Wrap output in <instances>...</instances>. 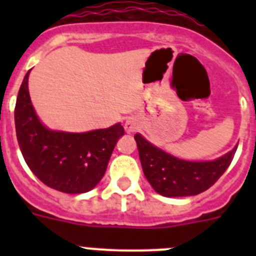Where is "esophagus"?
Wrapping results in <instances>:
<instances>
[{"label": "esophagus", "instance_id": "1", "mask_svg": "<svg viewBox=\"0 0 256 256\" xmlns=\"http://www.w3.org/2000/svg\"><path fill=\"white\" fill-rule=\"evenodd\" d=\"M124 128H126V130L128 133L136 132V130H138V120H137L136 118H130V119L126 122V124H124Z\"/></svg>", "mask_w": 256, "mask_h": 256}]
</instances>
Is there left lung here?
I'll list each match as a JSON object with an SVG mask.
<instances>
[{
  "mask_svg": "<svg viewBox=\"0 0 256 256\" xmlns=\"http://www.w3.org/2000/svg\"><path fill=\"white\" fill-rule=\"evenodd\" d=\"M144 177L152 188L166 198L194 196L206 191L234 160L237 146L214 162H186L164 152L142 137L134 134Z\"/></svg>",
  "mask_w": 256,
  "mask_h": 256,
  "instance_id": "1",
  "label": "left lung"
}]
</instances>
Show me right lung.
Masks as SVG:
<instances>
[{"mask_svg":"<svg viewBox=\"0 0 256 256\" xmlns=\"http://www.w3.org/2000/svg\"><path fill=\"white\" fill-rule=\"evenodd\" d=\"M24 76L16 105L15 130L19 148L36 177L46 186L65 194L91 191L105 174L119 137L122 124L87 133H65L47 130L38 120Z\"/></svg>","mask_w":256,"mask_h":256,"instance_id":"obj_1","label":"right lung"}]
</instances>
